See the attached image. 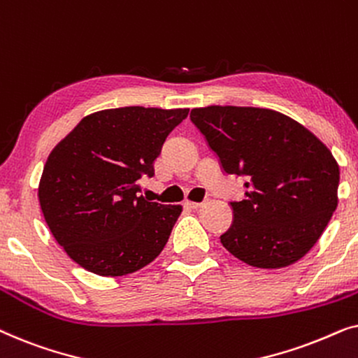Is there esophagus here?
I'll return each mask as SVG.
<instances>
[{
    "instance_id": "1",
    "label": "esophagus",
    "mask_w": 358,
    "mask_h": 358,
    "mask_svg": "<svg viewBox=\"0 0 358 358\" xmlns=\"http://www.w3.org/2000/svg\"><path fill=\"white\" fill-rule=\"evenodd\" d=\"M185 205H187L189 208H192V210H197V208L202 207L203 203H200V202H189V200H187V202H185Z\"/></svg>"
}]
</instances>
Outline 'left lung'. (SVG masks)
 Wrapping results in <instances>:
<instances>
[{
  "mask_svg": "<svg viewBox=\"0 0 358 358\" xmlns=\"http://www.w3.org/2000/svg\"><path fill=\"white\" fill-rule=\"evenodd\" d=\"M190 120L224 173L246 178V199L229 202L224 249L259 268L300 261L337 208L339 164L327 146L271 109L208 106L192 109Z\"/></svg>",
  "mask_w": 358,
  "mask_h": 358,
  "instance_id": "obj_1",
  "label": "left lung"
}]
</instances>
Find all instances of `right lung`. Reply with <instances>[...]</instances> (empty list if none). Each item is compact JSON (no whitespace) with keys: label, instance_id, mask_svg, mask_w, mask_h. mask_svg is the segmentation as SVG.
I'll list each match as a JSON object with an SVG mask.
<instances>
[{"label":"right lung","instance_id":"1","mask_svg":"<svg viewBox=\"0 0 358 358\" xmlns=\"http://www.w3.org/2000/svg\"><path fill=\"white\" fill-rule=\"evenodd\" d=\"M189 109L119 107L86 115L48 156L38 202L53 238L86 271L120 277L163 251L182 207L150 202L164 140Z\"/></svg>","mask_w":358,"mask_h":358}]
</instances>
